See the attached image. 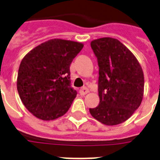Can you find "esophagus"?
<instances>
[{"label": "esophagus", "instance_id": "obj_1", "mask_svg": "<svg viewBox=\"0 0 160 160\" xmlns=\"http://www.w3.org/2000/svg\"><path fill=\"white\" fill-rule=\"evenodd\" d=\"M89 89L86 88V87H82V88L80 89V95H85V94L89 93Z\"/></svg>", "mask_w": 160, "mask_h": 160}]
</instances>
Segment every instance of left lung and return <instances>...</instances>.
<instances>
[{"mask_svg": "<svg viewBox=\"0 0 160 160\" xmlns=\"http://www.w3.org/2000/svg\"><path fill=\"white\" fill-rule=\"evenodd\" d=\"M98 65L99 104L89 108L93 118L108 126L127 121L141 105L144 74L132 52L120 41L102 38L92 41Z\"/></svg>", "mask_w": 160, "mask_h": 160, "instance_id": "left-lung-1", "label": "left lung"}]
</instances>
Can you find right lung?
<instances>
[{"label":"right lung","instance_id":"right-lung-1","mask_svg":"<svg viewBox=\"0 0 160 160\" xmlns=\"http://www.w3.org/2000/svg\"><path fill=\"white\" fill-rule=\"evenodd\" d=\"M82 48L80 42L55 38L38 45L23 58L17 90L36 118L54 120L68 111L77 94L71 85L70 66Z\"/></svg>","mask_w":160,"mask_h":160}]
</instances>
